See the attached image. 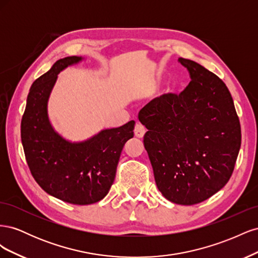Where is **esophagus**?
<instances>
[{
	"label": "esophagus",
	"mask_w": 258,
	"mask_h": 258,
	"mask_svg": "<svg viewBox=\"0 0 258 258\" xmlns=\"http://www.w3.org/2000/svg\"><path fill=\"white\" fill-rule=\"evenodd\" d=\"M145 128L142 126L141 123H137L135 127V136L137 138H143L145 135Z\"/></svg>",
	"instance_id": "34e87169"
}]
</instances>
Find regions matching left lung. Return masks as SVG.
Wrapping results in <instances>:
<instances>
[{"label":"left lung","instance_id":"8db88e82","mask_svg":"<svg viewBox=\"0 0 258 258\" xmlns=\"http://www.w3.org/2000/svg\"><path fill=\"white\" fill-rule=\"evenodd\" d=\"M190 83L152 100L139 113L144 147L162 196L191 206L227 184L241 146V127L225 83L192 60L178 58Z\"/></svg>","mask_w":258,"mask_h":258}]
</instances>
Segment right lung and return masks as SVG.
I'll return each instance as SVG.
<instances>
[{
	"instance_id": "right-lung-1",
	"label": "right lung",
	"mask_w": 258,
	"mask_h": 258,
	"mask_svg": "<svg viewBox=\"0 0 258 258\" xmlns=\"http://www.w3.org/2000/svg\"><path fill=\"white\" fill-rule=\"evenodd\" d=\"M82 57L58 60L32 84L21 119V142L36 183L51 196L72 205L103 199L115 179L124 143L134 138L135 120L101 130L83 142H70L54 131L48 118V99L58 74Z\"/></svg>"
}]
</instances>
